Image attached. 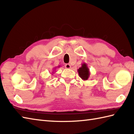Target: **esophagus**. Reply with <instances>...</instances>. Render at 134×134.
<instances>
[{"label":"esophagus","instance_id":"obj_1","mask_svg":"<svg viewBox=\"0 0 134 134\" xmlns=\"http://www.w3.org/2000/svg\"><path fill=\"white\" fill-rule=\"evenodd\" d=\"M65 67L67 69H71V65L70 64H66L65 65Z\"/></svg>","mask_w":134,"mask_h":134}]
</instances>
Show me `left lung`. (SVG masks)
<instances>
[{
	"instance_id": "8db88e82",
	"label": "left lung",
	"mask_w": 134,
	"mask_h": 134,
	"mask_svg": "<svg viewBox=\"0 0 134 134\" xmlns=\"http://www.w3.org/2000/svg\"><path fill=\"white\" fill-rule=\"evenodd\" d=\"M78 72L79 76H80L82 80L86 81L90 76V70L87 67V65L85 63L82 64V66L78 69Z\"/></svg>"
}]
</instances>
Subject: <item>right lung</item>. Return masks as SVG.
<instances>
[{
    "mask_svg": "<svg viewBox=\"0 0 134 134\" xmlns=\"http://www.w3.org/2000/svg\"><path fill=\"white\" fill-rule=\"evenodd\" d=\"M58 67H60V65H59V66H58ZM56 67H55V69H56ZM52 73H53V72H52Z\"/></svg>",
    "mask_w": 134,
    "mask_h": 134,
    "instance_id": "right-lung-1",
    "label": "right lung"
}]
</instances>
